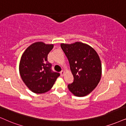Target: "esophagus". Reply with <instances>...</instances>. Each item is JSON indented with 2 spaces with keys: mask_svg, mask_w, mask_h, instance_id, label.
<instances>
[{
  "mask_svg": "<svg viewBox=\"0 0 126 126\" xmlns=\"http://www.w3.org/2000/svg\"><path fill=\"white\" fill-rule=\"evenodd\" d=\"M64 74V71H62L61 72H60V76H63Z\"/></svg>",
  "mask_w": 126,
  "mask_h": 126,
  "instance_id": "obj_1",
  "label": "esophagus"
}]
</instances>
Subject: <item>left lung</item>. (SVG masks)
<instances>
[{"label":"left lung","mask_w":126,"mask_h":126,"mask_svg":"<svg viewBox=\"0 0 126 126\" xmlns=\"http://www.w3.org/2000/svg\"><path fill=\"white\" fill-rule=\"evenodd\" d=\"M69 62L74 81L68 88L77 96L88 95L96 88L102 75V64L97 52L88 45L76 42L60 45Z\"/></svg>","instance_id":"1"}]
</instances>
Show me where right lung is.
Wrapping results in <instances>:
<instances>
[{
  "label": "right lung",
  "instance_id": "add662e5",
  "mask_svg": "<svg viewBox=\"0 0 126 126\" xmlns=\"http://www.w3.org/2000/svg\"><path fill=\"white\" fill-rule=\"evenodd\" d=\"M53 44L35 42L25 50L21 58L19 71L23 82L31 91L36 94L47 92L52 88L59 73L52 70L47 61V55Z\"/></svg>",
  "mask_w": 126,
  "mask_h": 126
}]
</instances>
